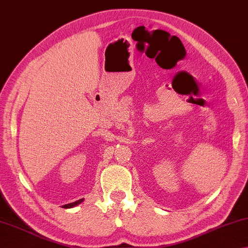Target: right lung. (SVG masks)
Returning <instances> with one entry per match:
<instances>
[{
    "mask_svg": "<svg viewBox=\"0 0 248 248\" xmlns=\"http://www.w3.org/2000/svg\"><path fill=\"white\" fill-rule=\"evenodd\" d=\"M83 201H84V199H81V200H78V201H76V202H74V203H70V204L63 205V206H62V207H64V208H72V207H74V206H76V205L81 204Z\"/></svg>",
    "mask_w": 248,
    "mask_h": 248,
    "instance_id": "1",
    "label": "right lung"
}]
</instances>
